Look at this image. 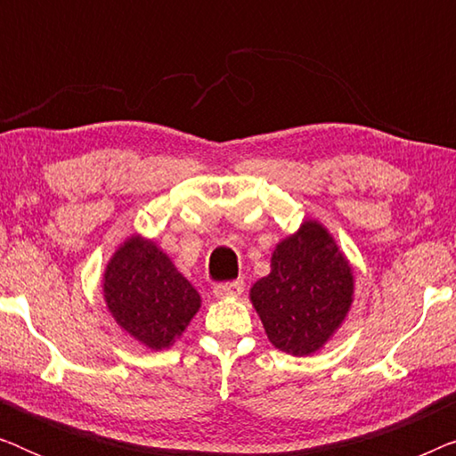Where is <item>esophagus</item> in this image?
Returning a JSON list of instances; mask_svg holds the SVG:
<instances>
[{
    "label": "esophagus",
    "mask_w": 456,
    "mask_h": 456,
    "mask_svg": "<svg viewBox=\"0 0 456 456\" xmlns=\"http://www.w3.org/2000/svg\"><path fill=\"white\" fill-rule=\"evenodd\" d=\"M242 289H245V282H242V280H232V282H220V284L214 286V295L217 298L239 297Z\"/></svg>",
    "instance_id": "34e87169"
}]
</instances>
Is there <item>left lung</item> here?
<instances>
[{
  "label": "left lung",
  "mask_w": 456,
  "mask_h": 456,
  "mask_svg": "<svg viewBox=\"0 0 456 456\" xmlns=\"http://www.w3.org/2000/svg\"><path fill=\"white\" fill-rule=\"evenodd\" d=\"M251 301L272 345L305 357L345 322L353 303L351 265L328 230L309 220L276 247L272 272L253 284Z\"/></svg>",
  "instance_id": "8db88e82"
}]
</instances>
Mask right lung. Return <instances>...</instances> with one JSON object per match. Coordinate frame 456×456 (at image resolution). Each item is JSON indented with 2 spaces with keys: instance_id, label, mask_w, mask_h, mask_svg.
<instances>
[{
  "instance_id": "1",
  "label": "right lung",
  "mask_w": 456,
  "mask_h": 456,
  "mask_svg": "<svg viewBox=\"0 0 456 456\" xmlns=\"http://www.w3.org/2000/svg\"><path fill=\"white\" fill-rule=\"evenodd\" d=\"M103 297L118 326L153 351L167 348L201 307V297L155 242L133 236L103 276Z\"/></svg>"
}]
</instances>
